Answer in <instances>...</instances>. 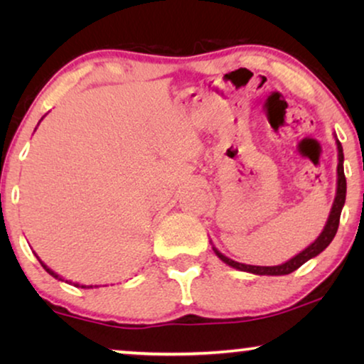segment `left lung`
<instances>
[{"instance_id": "obj_1", "label": "left lung", "mask_w": 364, "mask_h": 364, "mask_svg": "<svg viewBox=\"0 0 364 364\" xmlns=\"http://www.w3.org/2000/svg\"><path fill=\"white\" fill-rule=\"evenodd\" d=\"M335 141H336V149H338L336 196H335V200H333V205H331L330 215H328V220H326L325 227H323V230H321L320 235H318L316 240L313 242V243H310V245H308L305 250H301L300 253H298V255L290 258V260H287L285 263H282V265H275V267L245 265V263L235 262V260H232V258L225 257V255H223V253L218 252L217 248L212 245L213 252H215V255L220 258L223 263H227L228 267L237 268V270H240V272L253 273V275H272V277L288 275V273L295 272L296 268H300L303 263H306L308 260H311V258H315L316 255H320V253L325 250L328 245H330L331 240L336 235L338 225H340V215H341L343 205H345V200H346V178H345V171H343V161H345V156H343L341 142L336 139V134H335Z\"/></svg>"}]
</instances>
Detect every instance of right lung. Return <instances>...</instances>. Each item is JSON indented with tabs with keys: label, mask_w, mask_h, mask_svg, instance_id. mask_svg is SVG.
Wrapping results in <instances>:
<instances>
[{
	"label": "right lung",
	"mask_w": 364,
	"mask_h": 364,
	"mask_svg": "<svg viewBox=\"0 0 364 364\" xmlns=\"http://www.w3.org/2000/svg\"><path fill=\"white\" fill-rule=\"evenodd\" d=\"M38 260H39V257H38ZM39 263H41V267L44 268V270H46V272L49 273V275H51V277H54V278H56V280H61V282H64V280H63V278H61V277H59L56 272H53V270H51V268H49V267L46 265V263H43L41 260H39ZM73 285H74V287H81V288H92V285H91V287H86V285H79V283H73Z\"/></svg>",
	"instance_id": "right-lung-1"
}]
</instances>
